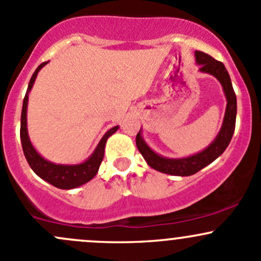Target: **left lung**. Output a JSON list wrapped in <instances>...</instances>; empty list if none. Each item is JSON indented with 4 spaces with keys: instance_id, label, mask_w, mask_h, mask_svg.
Wrapping results in <instances>:
<instances>
[{
    "instance_id": "obj_1",
    "label": "left lung",
    "mask_w": 261,
    "mask_h": 261,
    "mask_svg": "<svg viewBox=\"0 0 261 261\" xmlns=\"http://www.w3.org/2000/svg\"><path fill=\"white\" fill-rule=\"evenodd\" d=\"M196 62L200 65V71L202 72L211 73L215 76L220 84L223 85L225 96H226L227 105L226 111H225V117L220 133L215 141L210 145L204 151L196 153V155L190 156L185 159H165L163 156L158 155L147 146L141 139V134L136 135V146L139 151L144 156L146 163L149 164L152 169L158 171L164 172L169 175H177V176H190V175L196 174L205 166L213 163L215 159H218L225 151L227 145L230 144L232 138V134L235 130V121H237V95H235L234 89H232L231 80L227 73L226 68L223 62L213 59L210 55L204 54L201 51L195 52Z\"/></svg>"
}]
</instances>
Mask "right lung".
Returning <instances> with one entry per match:
<instances>
[{
	"mask_svg": "<svg viewBox=\"0 0 261 261\" xmlns=\"http://www.w3.org/2000/svg\"><path fill=\"white\" fill-rule=\"evenodd\" d=\"M47 62H42L36 71L32 75L31 80H30L29 87H27V92L23 98V105H22V112H21V128H20V136H21V144L22 150H23L24 158H26L27 163L34 170L35 174H37L41 179H43L51 185L56 186L59 189H75L77 186L84 185L85 182L90 181L92 177L97 174L98 167H100L101 163L103 159V152H105V144L106 140L109 136H111L115 131L117 130L119 126H115L111 130H109L105 134L102 139H101L100 144L96 147L95 152L92 153L91 158L86 160L85 163L80 164V165H56L52 164L50 161L45 160L38 155L36 150L31 145L29 139V134H27V123H26V112H27V101H29V92L32 89L38 71L43 67Z\"/></svg>",
	"mask_w": 261,
	"mask_h": 261,
	"instance_id": "right-lung-1",
	"label": "right lung"
}]
</instances>
